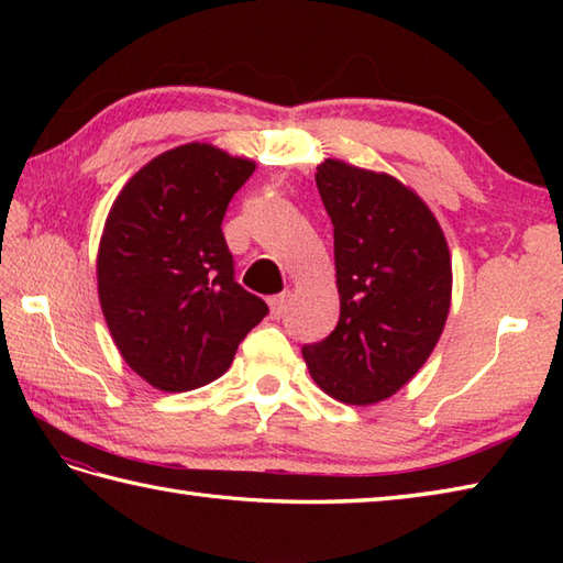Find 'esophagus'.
Wrapping results in <instances>:
<instances>
[{
	"instance_id": "obj_1",
	"label": "esophagus",
	"mask_w": 563,
	"mask_h": 563,
	"mask_svg": "<svg viewBox=\"0 0 563 563\" xmlns=\"http://www.w3.org/2000/svg\"><path fill=\"white\" fill-rule=\"evenodd\" d=\"M288 302H290V292H280V295H273L268 305H271V314L275 319H280L285 314V309H288Z\"/></svg>"
}]
</instances>
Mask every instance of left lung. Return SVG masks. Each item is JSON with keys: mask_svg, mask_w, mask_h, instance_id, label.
<instances>
[{"mask_svg": "<svg viewBox=\"0 0 563 563\" xmlns=\"http://www.w3.org/2000/svg\"><path fill=\"white\" fill-rule=\"evenodd\" d=\"M317 188L333 224L341 317L302 355L329 397L367 406L433 353L450 312V251L435 214L389 174L327 159Z\"/></svg>", "mask_w": 563, "mask_h": 563, "instance_id": "left-lung-1", "label": "left lung"}]
</instances>
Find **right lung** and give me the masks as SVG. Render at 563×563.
<instances>
[{
  "instance_id": "right-lung-1",
  "label": "right lung",
  "mask_w": 563,
  "mask_h": 563,
  "mask_svg": "<svg viewBox=\"0 0 563 563\" xmlns=\"http://www.w3.org/2000/svg\"><path fill=\"white\" fill-rule=\"evenodd\" d=\"M256 164L190 142L130 178L99 244V300L123 361L162 391L227 373L239 343L268 314L234 280L222 234L227 206Z\"/></svg>"
}]
</instances>
